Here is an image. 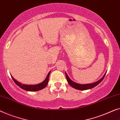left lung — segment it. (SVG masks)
I'll return each mask as SVG.
<instances>
[{
	"label": "left lung",
	"instance_id": "1",
	"mask_svg": "<svg viewBox=\"0 0 120 120\" xmlns=\"http://www.w3.org/2000/svg\"><path fill=\"white\" fill-rule=\"evenodd\" d=\"M106 74V72L105 73V74L104 75V76L102 77V78L100 80L96 82L93 83H91V84H78V83H76L74 82H73L70 79V78L69 77V76H68V75L67 73L65 72V75H66V77H67V79L68 82L69 84L71 86H72L75 89H78V90H87V89H91L94 87H95V86H96L97 85H98L99 83L101 82L103 80L104 78H105V76Z\"/></svg>",
	"mask_w": 120,
	"mask_h": 120
}]
</instances>
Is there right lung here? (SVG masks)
I'll list each match as a JSON object with an SVG mask.
<instances>
[{"label": "right lung", "instance_id": "obj_1", "mask_svg": "<svg viewBox=\"0 0 120 120\" xmlns=\"http://www.w3.org/2000/svg\"><path fill=\"white\" fill-rule=\"evenodd\" d=\"M50 72L51 71L49 72L48 74L47 77H46V79L45 80L41 83H39L38 84L36 85H26V84H22V83H20L14 79V78L11 76V77L13 81L15 82V84H16L18 86H19L22 89L26 90V91H38V90H40L41 89H43V88H44L45 86H47L48 82H49V77Z\"/></svg>", "mask_w": 120, "mask_h": 120}]
</instances>
